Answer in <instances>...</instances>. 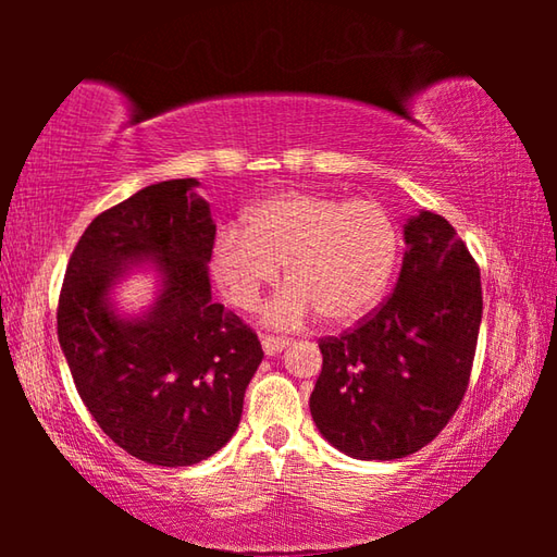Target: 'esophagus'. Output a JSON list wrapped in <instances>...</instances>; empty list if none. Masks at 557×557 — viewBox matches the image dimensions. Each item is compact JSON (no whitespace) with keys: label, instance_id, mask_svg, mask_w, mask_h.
Segmentation results:
<instances>
[{"label":"esophagus","instance_id":"1","mask_svg":"<svg viewBox=\"0 0 557 557\" xmlns=\"http://www.w3.org/2000/svg\"><path fill=\"white\" fill-rule=\"evenodd\" d=\"M260 342H262V351H265L268 356H275V354H280L282 351V348H287V338H280V336H262L260 338Z\"/></svg>","mask_w":557,"mask_h":557}]
</instances>
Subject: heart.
<instances>
[{
  "mask_svg": "<svg viewBox=\"0 0 557 557\" xmlns=\"http://www.w3.org/2000/svg\"><path fill=\"white\" fill-rule=\"evenodd\" d=\"M398 250V228L381 203L285 191L219 231L211 270L233 305L250 312L285 265L289 287L265 307L268 324L295 329L322 314L344 326L379 305Z\"/></svg>",
  "mask_w": 557,
  "mask_h": 557,
  "instance_id": "obj_1",
  "label": "heart"
}]
</instances>
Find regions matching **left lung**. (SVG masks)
<instances>
[{
  "mask_svg": "<svg viewBox=\"0 0 557 557\" xmlns=\"http://www.w3.org/2000/svg\"><path fill=\"white\" fill-rule=\"evenodd\" d=\"M393 295L342 336L319 342L309 410L322 437L354 459L391 461L435 440L465 398L482 324V280L447 219L405 223Z\"/></svg>",
  "mask_w": 557,
  "mask_h": 557,
  "instance_id": "left-lung-1",
  "label": "left lung"
}]
</instances>
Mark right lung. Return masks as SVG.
Instances as JSON below:
<instances>
[{
    "label": "right lung",
    "instance_id": "1",
    "mask_svg": "<svg viewBox=\"0 0 557 557\" xmlns=\"http://www.w3.org/2000/svg\"><path fill=\"white\" fill-rule=\"evenodd\" d=\"M196 178L145 186L81 235L59 299V344L102 432L157 467H191L238 430L262 361L256 332L211 299L215 223ZM152 264L158 295L125 315L111 295Z\"/></svg>",
    "mask_w": 557,
    "mask_h": 557
}]
</instances>
